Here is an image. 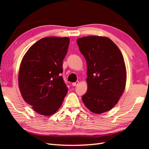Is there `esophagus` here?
Wrapping results in <instances>:
<instances>
[{
    "instance_id": "34e87169",
    "label": "esophagus",
    "mask_w": 149,
    "mask_h": 149,
    "mask_svg": "<svg viewBox=\"0 0 149 149\" xmlns=\"http://www.w3.org/2000/svg\"><path fill=\"white\" fill-rule=\"evenodd\" d=\"M78 84H79V81H76V82H75V83H73L72 85H73V86H77V85H78Z\"/></svg>"
}]
</instances>
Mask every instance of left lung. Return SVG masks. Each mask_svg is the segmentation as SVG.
<instances>
[{
  "instance_id": "left-lung-1",
  "label": "left lung",
  "mask_w": 149,
  "mask_h": 149,
  "mask_svg": "<svg viewBox=\"0 0 149 149\" xmlns=\"http://www.w3.org/2000/svg\"><path fill=\"white\" fill-rule=\"evenodd\" d=\"M77 43L87 65L88 90L82 100L91 111L106 112L116 105L125 90L123 57L108 38L85 36L78 38Z\"/></svg>"
}]
</instances>
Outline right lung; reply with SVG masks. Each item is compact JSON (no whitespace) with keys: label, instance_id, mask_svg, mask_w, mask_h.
I'll return each mask as SVG.
<instances>
[{"label":"right lung","instance_id":"add662e5","mask_svg":"<svg viewBox=\"0 0 149 149\" xmlns=\"http://www.w3.org/2000/svg\"><path fill=\"white\" fill-rule=\"evenodd\" d=\"M69 43L67 37L44 38L31 46L22 59L19 88L24 100L40 115L55 113L68 92L61 74Z\"/></svg>","mask_w":149,"mask_h":149}]
</instances>
